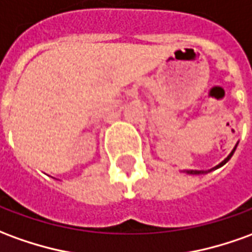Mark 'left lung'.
Returning a JSON list of instances; mask_svg holds the SVG:
<instances>
[{
  "instance_id": "obj_1",
  "label": "left lung",
  "mask_w": 252,
  "mask_h": 252,
  "mask_svg": "<svg viewBox=\"0 0 252 252\" xmlns=\"http://www.w3.org/2000/svg\"><path fill=\"white\" fill-rule=\"evenodd\" d=\"M235 150H236V147H235V149L232 150V153H230L229 156H228V157H226V158H225V159H224V161H222V162L220 163V165H217V166H216V168H214V169L220 168V166H222V165H225V163L228 162V161H229V159H230V157L233 156V153H235ZM187 173H191V175H199V173H203V172H200V170H187Z\"/></svg>"
}]
</instances>
